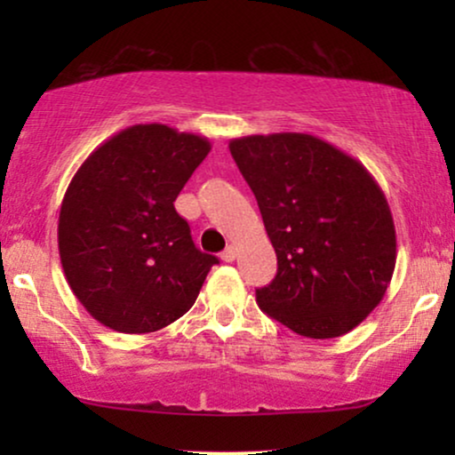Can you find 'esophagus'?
I'll list each match as a JSON object with an SVG mask.
<instances>
[{
  "label": "esophagus",
  "mask_w": 455,
  "mask_h": 455,
  "mask_svg": "<svg viewBox=\"0 0 455 455\" xmlns=\"http://www.w3.org/2000/svg\"><path fill=\"white\" fill-rule=\"evenodd\" d=\"M221 260H226V263H232V260H235V248L228 246L226 251L221 252Z\"/></svg>",
  "instance_id": "esophagus-1"
}]
</instances>
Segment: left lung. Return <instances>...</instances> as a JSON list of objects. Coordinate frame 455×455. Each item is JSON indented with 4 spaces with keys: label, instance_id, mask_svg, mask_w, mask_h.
Returning a JSON list of instances; mask_svg holds the SVG:
<instances>
[{
    "label": "left lung",
    "instance_id": "obj_1",
    "mask_svg": "<svg viewBox=\"0 0 455 455\" xmlns=\"http://www.w3.org/2000/svg\"><path fill=\"white\" fill-rule=\"evenodd\" d=\"M229 153L277 254L259 307L304 338L352 331L383 300L395 269L394 217L375 178L313 134L242 136Z\"/></svg>",
    "mask_w": 455,
    "mask_h": 455
}]
</instances>
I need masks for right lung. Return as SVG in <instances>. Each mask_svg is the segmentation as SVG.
Segmentation results:
<instances>
[{
  "mask_svg": "<svg viewBox=\"0 0 455 455\" xmlns=\"http://www.w3.org/2000/svg\"><path fill=\"white\" fill-rule=\"evenodd\" d=\"M211 151L204 136L136 124L95 148L68 186L58 246L68 285L120 333L159 331L188 313L213 254L173 201Z\"/></svg>",
  "mask_w": 455,
  "mask_h": 455,
  "instance_id": "right-lung-1",
  "label": "right lung"
}]
</instances>
